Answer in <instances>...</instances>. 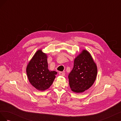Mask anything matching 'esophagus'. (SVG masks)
<instances>
[{"mask_svg": "<svg viewBox=\"0 0 121 121\" xmlns=\"http://www.w3.org/2000/svg\"><path fill=\"white\" fill-rule=\"evenodd\" d=\"M59 75L61 76H64L65 75V73L63 72H59Z\"/></svg>", "mask_w": 121, "mask_h": 121, "instance_id": "esophagus-1", "label": "esophagus"}]
</instances>
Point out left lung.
Returning a JSON list of instances; mask_svg holds the SVG:
<instances>
[{"label":"left lung","mask_w":121,"mask_h":121,"mask_svg":"<svg viewBox=\"0 0 121 121\" xmlns=\"http://www.w3.org/2000/svg\"><path fill=\"white\" fill-rule=\"evenodd\" d=\"M97 69L90 54L83 50L75 58L74 67L68 76L71 90L76 93L83 92L92 86L96 78Z\"/></svg>","instance_id":"left-lung-1"}]
</instances>
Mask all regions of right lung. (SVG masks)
<instances>
[{"label": "right lung", "instance_id": "obj_1", "mask_svg": "<svg viewBox=\"0 0 121 121\" xmlns=\"http://www.w3.org/2000/svg\"><path fill=\"white\" fill-rule=\"evenodd\" d=\"M29 81L36 89L44 91L52 85L57 72L48 69L47 56L38 50L29 62L26 69Z\"/></svg>", "mask_w": 121, "mask_h": 121}]
</instances>
